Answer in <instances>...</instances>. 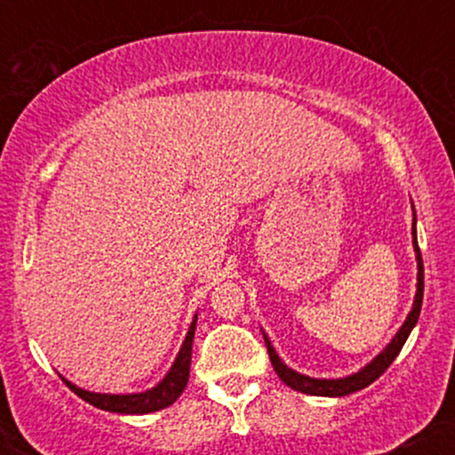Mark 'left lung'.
<instances>
[{"mask_svg":"<svg viewBox=\"0 0 455 455\" xmlns=\"http://www.w3.org/2000/svg\"><path fill=\"white\" fill-rule=\"evenodd\" d=\"M412 245H415V252H417V295H415V304H412V310L409 312V316H406L404 325L400 327V331L395 333L394 340L389 342V347L385 348L383 353L379 355L374 362H370L365 365L363 370H359L357 374H351V377L347 379H331V380H325V379H310V377H304V374L295 372V370L286 368L284 363L280 362V357L275 355L274 347H271V342L267 340V336L263 333L265 338V344H267V353H269V359H271V365H274L275 374H278L280 380H284L286 385H289L291 389L295 391H301V394H310V395H329V398H340V395H348V394H355V391L368 387L370 383H374L380 374L385 372V370L389 368L391 362H394L395 357H398V353L402 351V347H404L406 338L411 336L412 327H415L417 318H419V312H421V301H424V260H421V252H419V243H417V233H415V212H412Z\"/></svg>","mask_w":455,"mask_h":455,"instance_id":"1","label":"left lung"}]
</instances>
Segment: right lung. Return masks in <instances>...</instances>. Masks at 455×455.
Instances as JSON below:
<instances>
[{"instance_id": "right-lung-1", "label": "right lung", "mask_w": 455, "mask_h": 455, "mask_svg": "<svg viewBox=\"0 0 455 455\" xmlns=\"http://www.w3.org/2000/svg\"><path fill=\"white\" fill-rule=\"evenodd\" d=\"M195 329H196V318L192 321L190 329H188V336L184 344H181V351L177 355L173 368L169 370L162 383L156 385L154 389L143 391V394H128V395H111V394H93V391L78 389L76 385H72L70 380H66V385L70 387L78 398H83L96 409L111 411V412H126V415H145V412H154L160 409H166L173 402L180 398L181 391L186 389L188 377H190V357H192V340H195Z\"/></svg>"}]
</instances>
